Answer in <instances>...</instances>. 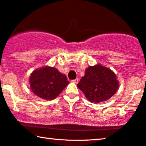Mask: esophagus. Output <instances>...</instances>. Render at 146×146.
<instances>
[{
  "mask_svg": "<svg viewBox=\"0 0 146 146\" xmlns=\"http://www.w3.org/2000/svg\"><path fill=\"white\" fill-rule=\"evenodd\" d=\"M72 82L73 83H74V84H77L78 82H79V79H78V78H76L75 80H72Z\"/></svg>",
  "mask_w": 146,
  "mask_h": 146,
  "instance_id": "34e87169",
  "label": "esophagus"
}]
</instances>
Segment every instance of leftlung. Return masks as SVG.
Listing matches in <instances>:
<instances>
[{
  "mask_svg": "<svg viewBox=\"0 0 146 146\" xmlns=\"http://www.w3.org/2000/svg\"><path fill=\"white\" fill-rule=\"evenodd\" d=\"M77 87L89 101L98 103L109 99L117 92L119 82L111 70L97 64L86 69Z\"/></svg>",
  "mask_w": 146,
  "mask_h": 146,
  "instance_id": "8db88e82",
  "label": "left lung"
}]
</instances>
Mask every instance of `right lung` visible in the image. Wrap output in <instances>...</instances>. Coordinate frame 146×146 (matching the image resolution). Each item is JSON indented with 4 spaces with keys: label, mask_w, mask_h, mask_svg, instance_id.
I'll return each mask as SVG.
<instances>
[{
    "label": "right lung",
    "mask_w": 146,
    "mask_h": 146,
    "mask_svg": "<svg viewBox=\"0 0 146 146\" xmlns=\"http://www.w3.org/2000/svg\"><path fill=\"white\" fill-rule=\"evenodd\" d=\"M31 90L36 95L46 100H53L69 84L66 76L53 67L38 69L30 76Z\"/></svg>",
    "instance_id": "right-lung-1"
}]
</instances>
